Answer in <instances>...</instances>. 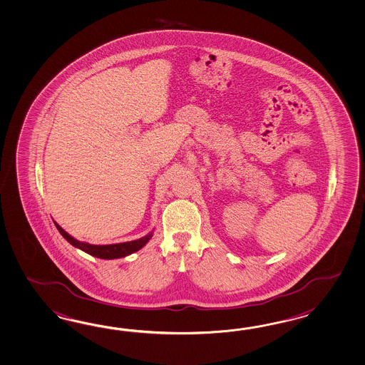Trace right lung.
Instances as JSON below:
<instances>
[{"label":"right lung","instance_id":"add662e5","mask_svg":"<svg viewBox=\"0 0 365 365\" xmlns=\"http://www.w3.org/2000/svg\"><path fill=\"white\" fill-rule=\"evenodd\" d=\"M56 224V229L59 230V233L62 234V237L65 238L67 242L71 243L76 249H81L82 252H87L93 257L101 258V259H116V258H123L127 257L132 252L140 250L141 247H144L147 242L150 241L153 235V232L141 237L139 240L130 241V242L111 243V245H91V243L83 242V241H78L73 235L65 232L59 225Z\"/></svg>","mask_w":365,"mask_h":365}]
</instances>
